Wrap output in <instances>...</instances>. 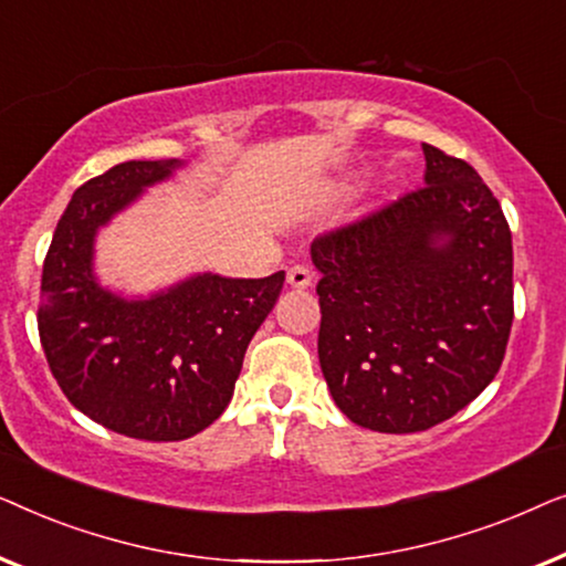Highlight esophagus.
<instances>
[{
	"instance_id": "esophagus-1",
	"label": "esophagus",
	"mask_w": 566,
	"mask_h": 566,
	"mask_svg": "<svg viewBox=\"0 0 566 566\" xmlns=\"http://www.w3.org/2000/svg\"><path fill=\"white\" fill-rule=\"evenodd\" d=\"M285 281H289L291 289H308L314 281V275L306 265H291L289 273H285Z\"/></svg>"
}]
</instances>
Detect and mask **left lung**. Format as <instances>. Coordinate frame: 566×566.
<instances>
[{
    "label": "left lung",
    "mask_w": 566,
    "mask_h": 566,
    "mask_svg": "<svg viewBox=\"0 0 566 566\" xmlns=\"http://www.w3.org/2000/svg\"><path fill=\"white\" fill-rule=\"evenodd\" d=\"M424 185L312 244L319 366L347 420L420 432L474 401L513 327V237L463 159L422 144Z\"/></svg>",
    "instance_id": "left-lung-1"
}]
</instances>
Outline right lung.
<instances>
[{"label":"right lung","instance_id":"obj_1","mask_svg":"<svg viewBox=\"0 0 566 566\" xmlns=\"http://www.w3.org/2000/svg\"><path fill=\"white\" fill-rule=\"evenodd\" d=\"M188 161H123L74 190L43 262L38 332L72 405L120 436L185 440L219 420L247 345L273 312L285 273H196L149 296L99 283V229Z\"/></svg>","mask_w":566,"mask_h":566}]
</instances>
